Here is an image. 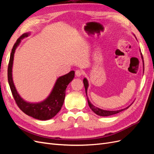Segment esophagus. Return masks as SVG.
Returning a JSON list of instances; mask_svg holds the SVG:
<instances>
[{"mask_svg": "<svg viewBox=\"0 0 154 154\" xmlns=\"http://www.w3.org/2000/svg\"><path fill=\"white\" fill-rule=\"evenodd\" d=\"M75 74H76V76L80 77V76H81L82 75L83 72H82V71H81V70H76V71H75Z\"/></svg>", "mask_w": 154, "mask_h": 154, "instance_id": "esophagus-1", "label": "esophagus"}]
</instances>
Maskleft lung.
<instances>
[{"instance_id": "1", "label": "left lung", "mask_w": 154, "mask_h": 154, "mask_svg": "<svg viewBox=\"0 0 154 154\" xmlns=\"http://www.w3.org/2000/svg\"><path fill=\"white\" fill-rule=\"evenodd\" d=\"M141 58L143 59V56H142V54L141 53ZM83 84H84V86H85V92H86V95L87 94V88H88V81L86 78H84L83 79ZM87 101H88V105H89V107L91 108V109L94 112L95 114H96L98 116H111V115H114V114H118L119 112H122L125 109H127L128 107L131 105H130V106L126 107V108L123 109H121V110H103V109H101L100 108H98V107H96L95 106L93 105L90 101L88 100V98L87 97Z\"/></svg>"}]
</instances>
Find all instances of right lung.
I'll use <instances>...</instances> for the list:
<instances>
[{"label":"right lung","mask_w":154,"mask_h":154,"mask_svg":"<svg viewBox=\"0 0 154 154\" xmlns=\"http://www.w3.org/2000/svg\"><path fill=\"white\" fill-rule=\"evenodd\" d=\"M29 32H26L18 38L14 44L10 54V62L8 68V80L10 85L12 94L18 106L26 114L35 119L40 120H48L53 118L61 110L63 105L66 90L69 83L74 77V71H72L68 74L59 77L56 82L49 96L44 101L40 103H29L23 100L18 94L15 85L13 83L12 77V67L15 51L17 46L20 43L21 40L28 36Z\"/></svg>","instance_id":"right-lung-1"}]
</instances>
